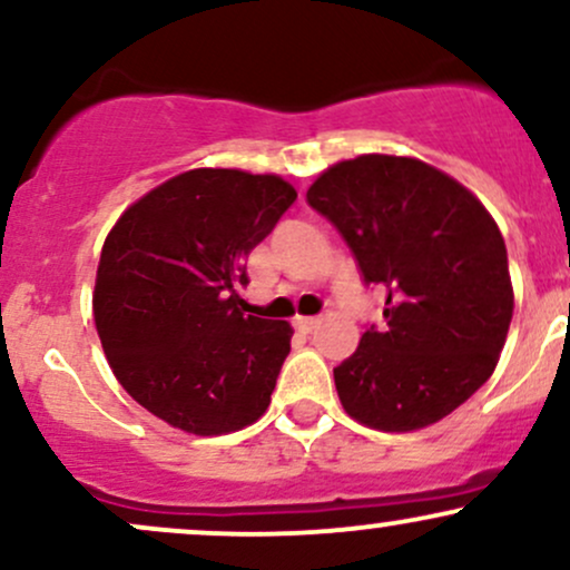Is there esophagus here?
<instances>
[{
  "mask_svg": "<svg viewBox=\"0 0 570 570\" xmlns=\"http://www.w3.org/2000/svg\"><path fill=\"white\" fill-rule=\"evenodd\" d=\"M294 326H297V332H303V335H311L313 330H316L318 326V318H313V316H299L297 322H294Z\"/></svg>",
  "mask_w": 570,
  "mask_h": 570,
  "instance_id": "34e87169",
  "label": "esophagus"
}]
</instances>
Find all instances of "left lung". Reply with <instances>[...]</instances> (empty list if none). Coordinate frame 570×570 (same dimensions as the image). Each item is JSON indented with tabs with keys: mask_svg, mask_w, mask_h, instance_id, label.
I'll return each instance as SVG.
<instances>
[{
	"mask_svg": "<svg viewBox=\"0 0 570 570\" xmlns=\"http://www.w3.org/2000/svg\"><path fill=\"white\" fill-rule=\"evenodd\" d=\"M307 206L343 235L364 286L385 292V322L335 367L345 412L381 431L442 421L493 375L512 322L499 225L448 174L396 155L326 168Z\"/></svg>",
	"mask_w": 570,
	"mask_h": 570,
	"instance_id": "8db88e82",
	"label": "left lung"
}]
</instances>
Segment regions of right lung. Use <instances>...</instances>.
<instances>
[{
  "label": "right lung",
  "instance_id": "add662e5",
  "mask_svg": "<svg viewBox=\"0 0 570 570\" xmlns=\"http://www.w3.org/2000/svg\"><path fill=\"white\" fill-rule=\"evenodd\" d=\"M297 200L289 181L195 168L117 219L101 248L94 318L115 377L187 434H230L271 404L292 326L248 316L246 257Z\"/></svg>",
  "mask_w": 570,
  "mask_h": 570
}]
</instances>
